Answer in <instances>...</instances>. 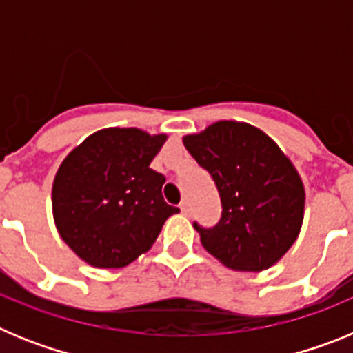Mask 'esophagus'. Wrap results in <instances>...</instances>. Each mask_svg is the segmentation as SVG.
Listing matches in <instances>:
<instances>
[{"label": "esophagus", "mask_w": 353, "mask_h": 353, "mask_svg": "<svg viewBox=\"0 0 353 353\" xmlns=\"http://www.w3.org/2000/svg\"><path fill=\"white\" fill-rule=\"evenodd\" d=\"M180 210H182V214H189V201H185V199H183L182 203H180Z\"/></svg>", "instance_id": "1"}]
</instances>
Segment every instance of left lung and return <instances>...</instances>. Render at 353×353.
Listing matches in <instances>:
<instances>
[{
    "instance_id": "8db88e82",
    "label": "left lung",
    "mask_w": 353,
    "mask_h": 353,
    "mask_svg": "<svg viewBox=\"0 0 353 353\" xmlns=\"http://www.w3.org/2000/svg\"><path fill=\"white\" fill-rule=\"evenodd\" d=\"M183 145L210 173L223 207L212 228L192 223L203 248L233 270L269 269L304 219V185L290 159L267 134L239 121L212 123Z\"/></svg>"
}]
</instances>
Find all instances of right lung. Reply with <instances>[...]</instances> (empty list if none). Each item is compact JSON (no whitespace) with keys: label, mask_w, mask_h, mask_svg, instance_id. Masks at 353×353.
<instances>
[{"label":"right lung","mask_w":353,"mask_h":353,"mask_svg":"<svg viewBox=\"0 0 353 353\" xmlns=\"http://www.w3.org/2000/svg\"><path fill=\"white\" fill-rule=\"evenodd\" d=\"M164 141V134L104 129L61 162L52 183L54 223L81 260L99 269L125 267L179 214L162 198L166 176L150 168Z\"/></svg>","instance_id":"add662e5"}]
</instances>
